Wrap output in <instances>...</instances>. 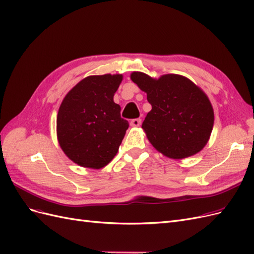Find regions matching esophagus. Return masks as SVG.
Instances as JSON below:
<instances>
[{"label": "esophagus", "mask_w": 254, "mask_h": 254, "mask_svg": "<svg viewBox=\"0 0 254 254\" xmlns=\"http://www.w3.org/2000/svg\"><path fill=\"white\" fill-rule=\"evenodd\" d=\"M141 123H142L141 119H134V120L130 121V126H131V127H139V126H141Z\"/></svg>", "instance_id": "obj_1"}]
</instances>
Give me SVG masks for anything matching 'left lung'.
Instances as JSON below:
<instances>
[{"instance_id": "left-lung-1", "label": "left lung", "mask_w": 254, "mask_h": 254, "mask_svg": "<svg viewBox=\"0 0 254 254\" xmlns=\"http://www.w3.org/2000/svg\"><path fill=\"white\" fill-rule=\"evenodd\" d=\"M130 78L147 94L151 105L142 128L153 147L176 160L203 149L213 130L214 110L200 88L178 74H165L157 79L132 72Z\"/></svg>"}]
</instances>
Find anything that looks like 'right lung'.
I'll list each match as a JSON object with an SVG mask.
<instances>
[{
	"instance_id": "1",
	"label": "right lung",
	"mask_w": 254,
	"mask_h": 254,
	"mask_svg": "<svg viewBox=\"0 0 254 254\" xmlns=\"http://www.w3.org/2000/svg\"><path fill=\"white\" fill-rule=\"evenodd\" d=\"M122 80V74L88 76L67 92L59 107L58 143L79 166L99 170L119 151L129 126L113 102Z\"/></svg>"
}]
</instances>
